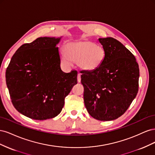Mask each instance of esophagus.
I'll list each match as a JSON object with an SVG mask.
<instances>
[{"instance_id": "esophagus-1", "label": "esophagus", "mask_w": 155, "mask_h": 155, "mask_svg": "<svg viewBox=\"0 0 155 155\" xmlns=\"http://www.w3.org/2000/svg\"><path fill=\"white\" fill-rule=\"evenodd\" d=\"M77 79H78V81L79 83L81 82V74H78V77H77Z\"/></svg>"}]
</instances>
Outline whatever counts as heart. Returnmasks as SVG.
Returning <instances> with one entry per match:
<instances>
[{"instance_id": "b5f03b06", "label": "heart", "mask_w": 155, "mask_h": 155, "mask_svg": "<svg viewBox=\"0 0 155 155\" xmlns=\"http://www.w3.org/2000/svg\"><path fill=\"white\" fill-rule=\"evenodd\" d=\"M106 51L104 46L89 40L70 42L61 54L62 62L72 66L76 62L78 66L87 71H94L104 62Z\"/></svg>"}]
</instances>
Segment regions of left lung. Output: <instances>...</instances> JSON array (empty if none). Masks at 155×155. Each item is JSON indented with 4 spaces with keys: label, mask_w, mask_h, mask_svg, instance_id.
<instances>
[{
    "label": "left lung",
    "mask_w": 155,
    "mask_h": 155,
    "mask_svg": "<svg viewBox=\"0 0 155 155\" xmlns=\"http://www.w3.org/2000/svg\"><path fill=\"white\" fill-rule=\"evenodd\" d=\"M99 41L105 50V59L94 71H81V82L89 114L110 121L123 115L137 96L139 67L134 55L118 40L106 37Z\"/></svg>",
    "instance_id": "8db88e82"
}]
</instances>
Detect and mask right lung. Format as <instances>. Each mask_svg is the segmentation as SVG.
Returning <instances> with one entry per match:
<instances>
[{
	"label": "right lung",
	"instance_id": "add662e5",
	"mask_svg": "<svg viewBox=\"0 0 155 155\" xmlns=\"http://www.w3.org/2000/svg\"><path fill=\"white\" fill-rule=\"evenodd\" d=\"M61 37H39L21 46L6 71L12 104L22 114L36 120L57 116L64 98L78 83L76 70L63 72L56 46Z\"/></svg>",
	"mask_w": 155,
	"mask_h": 155
}]
</instances>
